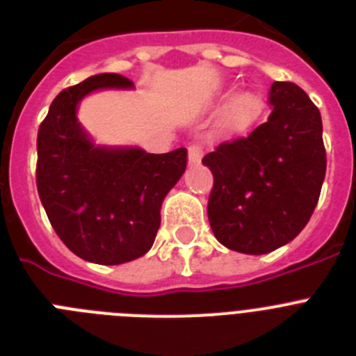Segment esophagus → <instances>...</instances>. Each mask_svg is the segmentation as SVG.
<instances>
[{
  "mask_svg": "<svg viewBox=\"0 0 356 356\" xmlns=\"http://www.w3.org/2000/svg\"><path fill=\"white\" fill-rule=\"evenodd\" d=\"M201 156H203V146L201 144H191L188 146V163L194 165V163L200 162Z\"/></svg>",
  "mask_w": 356,
  "mask_h": 356,
  "instance_id": "1",
  "label": "esophagus"
}]
</instances>
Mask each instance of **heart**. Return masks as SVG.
I'll list each match as a JSON object with an SVG mask.
<instances>
[{
	"label": "heart",
	"mask_w": 356,
	"mask_h": 356,
	"mask_svg": "<svg viewBox=\"0 0 356 356\" xmlns=\"http://www.w3.org/2000/svg\"><path fill=\"white\" fill-rule=\"evenodd\" d=\"M262 106V96L257 90H241L237 96L229 99L225 108V121L226 124L234 128L246 127L248 122L259 114Z\"/></svg>",
	"instance_id": "1"
}]
</instances>
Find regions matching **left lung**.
I'll use <instances>...</instances> for the list:
<instances>
[{
    "instance_id": "obj_1",
    "label": "left lung",
    "mask_w": 356,
    "mask_h": 356,
    "mask_svg": "<svg viewBox=\"0 0 356 356\" xmlns=\"http://www.w3.org/2000/svg\"><path fill=\"white\" fill-rule=\"evenodd\" d=\"M271 115L248 137L203 156L213 175L209 221L228 250L271 253L307 226L326 175L319 108L291 81H275Z\"/></svg>"
}]
</instances>
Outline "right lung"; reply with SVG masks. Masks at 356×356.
<instances>
[{"label":"right lung","instance_id":"obj_1","mask_svg":"<svg viewBox=\"0 0 356 356\" xmlns=\"http://www.w3.org/2000/svg\"><path fill=\"white\" fill-rule=\"evenodd\" d=\"M130 89L103 72L62 90L37 134V191L53 229L87 262L118 266L155 242L160 207L187 168V149L153 155L139 147H99L81 130L76 106L97 89Z\"/></svg>","mask_w":356,"mask_h":356}]
</instances>
